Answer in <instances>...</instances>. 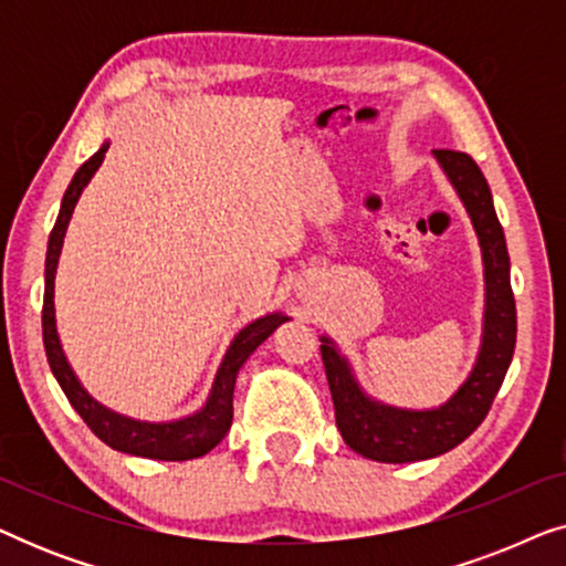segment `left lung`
<instances>
[{"mask_svg": "<svg viewBox=\"0 0 566 566\" xmlns=\"http://www.w3.org/2000/svg\"><path fill=\"white\" fill-rule=\"evenodd\" d=\"M448 182L459 192L482 247L484 262V332L476 363L459 391L440 407L401 409L384 405L360 389L350 363L337 345L322 337V360L335 401L337 430L355 453L381 463L424 461L451 451L474 432L490 412L515 353L517 316L510 289L505 231L494 213L492 192L482 169L463 151L436 149Z\"/></svg>", "mask_w": 566, "mask_h": 566, "instance_id": "1", "label": "left lung"}]
</instances>
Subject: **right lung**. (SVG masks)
Listing matches in <instances>:
<instances>
[{
	"label": "right lung",
	"instance_id": "obj_1",
	"mask_svg": "<svg viewBox=\"0 0 566 566\" xmlns=\"http://www.w3.org/2000/svg\"><path fill=\"white\" fill-rule=\"evenodd\" d=\"M111 144H103L84 165L76 169V175L69 182L61 200L59 219L53 223V231L49 237V252H45V291H43V345L45 358L56 376L61 389H64L69 405H72L87 428L95 436L107 443L115 451L142 455V459L154 461H190L198 455H206L221 443L231 428V417H234V384L239 368L244 366L247 358L281 327L289 322V316L281 312L265 314L260 319L247 324L239 329V335L231 339L227 355H223L219 370H216L211 394H208L206 405L188 417L169 422H146L134 420V417L118 415L97 399L90 397V391L80 384V378L69 366L64 347H61L59 329H56V306H53V281H56V268L61 258V247H64V237L72 221L74 206L80 200L82 190L87 188L92 175L103 165L105 151Z\"/></svg>",
	"mask_w": 566,
	"mask_h": 566
}]
</instances>
